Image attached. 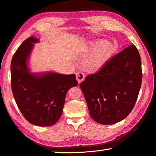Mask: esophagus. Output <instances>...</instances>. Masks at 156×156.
<instances>
[{
    "instance_id": "1",
    "label": "esophagus",
    "mask_w": 156,
    "mask_h": 156,
    "mask_svg": "<svg viewBox=\"0 0 156 156\" xmlns=\"http://www.w3.org/2000/svg\"><path fill=\"white\" fill-rule=\"evenodd\" d=\"M84 78H85V75L83 72H78L77 74H76V80H77L79 84L84 80Z\"/></svg>"
}]
</instances>
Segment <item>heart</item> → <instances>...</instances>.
Here are the masks:
<instances>
[{
    "label": "heart",
    "instance_id": "obj_1",
    "mask_svg": "<svg viewBox=\"0 0 156 156\" xmlns=\"http://www.w3.org/2000/svg\"><path fill=\"white\" fill-rule=\"evenodd\" d=\"M90 49L95 52L88 60V66L92 69H99L115 53V47L112 42L99 40L91 44Z\"/></svg>",
    "mask_w": 156,
    "mask_h": 156
}]
</instances>
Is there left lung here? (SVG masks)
Listing matches in <instances>:
<instances>
[{"instance_id":"8db88e82","label":"left lung","mask_w":156,"mask_h":156,"mask_svg":"<svg viewBox=\"0 0 156 156\" xmlns=\"http://www.w3.org/2000/svg\"><path fill=\"white\" fill-rule=\"evenodd\" d=\"M141 82V57L131 44L80 83L91 118L108 125L124 120L135 105Z\"/></svg>"}]
</instances>
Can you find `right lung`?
I'll list each match as a JSON object with an SVG mask.
<instances>
[{"instance_id": "right-lung-1", "label": "right lung", "mask_w": 156, "mask_h": 156, "mask_svg": "<svg viewBox=\"0 0 156 156\" xmlns=\"http://www.w3.org/2000/svg\"><path fill=\"white\" fill-rule=\"evenodd\" d=\"M38 39L30 36L23 42L11 63V89L15 102L23 117L39 126L55 124L62 114L66 93L78 85L75 74L48 72L40 75L30 73L27 59L33 43Z\"/></svg>"}]
</instances>
